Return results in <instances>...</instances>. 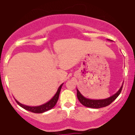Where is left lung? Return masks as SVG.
Returning a JSON list of instances; mask_svg holds the SVG:
<instances>
[{
  "label": "left lung",
  "mask_w": 135,
  "mask_h": 135,
  "mask_svg": "<svg viewBox=\"0 0 135 135\" xmlns=\"http://www.w3.org/2000/svg\"><path fill=\"white\" fill-rule=\"evenodd\" d=\"M122 88H123V86H121V88L119 89V90L115 94H114L113 95L111 96L110 98H107V99H96V100H95V99H87V98H84V97L83 95L80 93V91L77 90V98H78L80 102L82 105H84V106L88 107V108H95V109H98V108L106 107L108 106V105H109V104H112L113 101H114L115 99L119 96L120 93L121 92Z\"/></svg>",
  "instance_id": "1"
}]
</instances>
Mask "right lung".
<instances>
[{
    "label": "right lung",
    "mask_w": 135,
    "mask_h": 135,
    "mask_svg": "<svg viewBox=\"0 0 135 135\" xmlns=\"http://www.w3.org/2000/svg\"><path fill=\"white\" fill-rule=\"evenodd\" d=\"M62 86V84L59 86L58 90H57V93H56L55 95H54L53 98L51 99L50 101H49L47 103L44 104V105H40V106H36V107H31V106H27V105H23V104L19 103L17 100H16V102H17V104L20 105V107H22V108L25 109L26 110L29 111V112H31L32 113H44V112H47V111L49 110V109H52L55 105L57 104V101H58L60 91H61V87Z\"/></svg>",
    "instance_id": "right-lung-1"
}]
</instances>
